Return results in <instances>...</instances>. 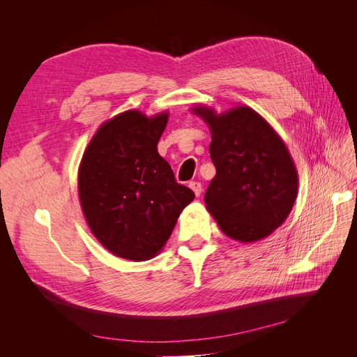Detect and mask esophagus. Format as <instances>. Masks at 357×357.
<instances>
[{
    "mask_svg": "<svg viewBox=\"0 0 357 357\" xmlns=\"http://www.w3.org/2000/svg\"><path fill=\"white\" fill-rule=\"evenodd\" d=\"M189 188L193 190V193H195L197 197H199V195H201L202 186H201V183H199V181H190V183H189Z\"/></svg>",
    "mask_w": 357,
    "mask_h": 357,
    "instance_id": "esophagus-1",
    "label": "esophagus"
}]
</instances>
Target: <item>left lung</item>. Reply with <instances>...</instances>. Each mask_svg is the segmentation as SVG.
I'll return each mask as SVG.
<instances>
[{
	"label": "left lung",
	"mask_w": 357,
	"mask_h": 357,
	"mask_svg": "<svg viewBox=\"0 0 357 357\" xmlns=\"http://www.w3.org/2000/svg\"><path fill=\"white\" fill-rule=\"evenodd\" d=\"M192 113L210 126L215 176L205 205L229 238L255 243L287 219L298 193V171L284 142L247 105L215 113L195 105Z\"/></svg>",
	"instance_id": "left-lung-1"
}]
</instances>
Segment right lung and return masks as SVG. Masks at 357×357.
<instances>
[{"label": "right lung", "instance_id": "obj_1", "mask_svg": "<svg viewBox=\"0 0 357 357\" xmlns=\"http://www.w3.org/2000/svg\"><path fill=\"white\" fill-rule=\"evenodd\" d=\"M168 112L128 110L104 122L79 167V198L89 229L110 253L142 262L168 241L183 208L195 198L178 185L158 142Z\"/></svg>", "mask_w": 357, "mask_h": 357}]
</instances>
